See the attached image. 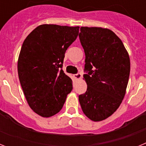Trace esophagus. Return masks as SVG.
Here are the masks:
<instances>
[{
    "mask_svg": "<svg viewBox=\"0 0 146 146\" xmlns=\"http://www.w3.org/2000/svg\"><path fill=\"white\" fill-rule=\"evenodd\" d=\"M74 77L75 80H80L81 79V77H82V74L80 73H77V74H74Z\"/></svg>",
    "mask_w": 146,
    "mask_h": 146,
    "instance_id": "esophagus-1",
    "label": "esophagus"
}]
</instances>
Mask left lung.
Listing matches in <instances>:
<instances>
[{"label":"left lung","instance_id":"obj_1","mask_svg":"<svg viewBox=\"0 0 146 146\" xmlns=\"http://www.w3.org/2000/svg\"><path fill=\"white\" fill-rule=\"evenodd\" d=\"M80 43L86 55L83 75L87 91L79 96L86 116L101 121L119 108L126 94L130 59L123 42L111 30L81 27Z\"/></svg>","mask_w":146,"mask_h":146}]
</instances>
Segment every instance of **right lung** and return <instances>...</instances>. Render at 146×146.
I'll use <instances>...</instances> for the list:
<instances>
[{
  "mask_svg": "<svg viewBox=\"0 0 146 146\" xmlns=\"http://www.w3.org/2000/svg\"><path fill=\"white\" fill-rule=\"evenodd\" d=\"M79 26L41 25L22 45L18 76L28 105L44 118L57 114L72 90V80L62 69L66 50L79 34Z\"/></svg>",
  "mask_w": 146,
  "mask_h": 146,
  "instance_id": "obj_1",
  "label": "right lung"
}]
</instances>
